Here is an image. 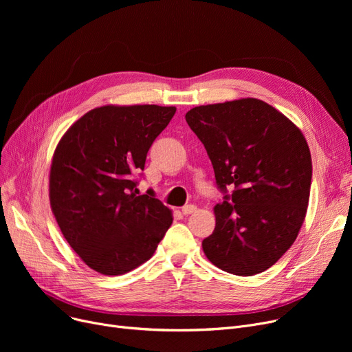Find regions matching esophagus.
<instances>
[{"label":"esophagus","mask_w":352,"mask_h":352,"mask_svg":"<svg viewBox=\"0 0 352 352\" xmlns=\"http://www.w3.org/2000/svg\"><path fill=\"white\" fill-rule=\"evenodd\" d=\"M182 214L184 215H190V214H192V212H195L197 211V207L195 206H192V204H190V206H186V207H182Z\"/></svg>","instance_id":"esophagus-1"}]
</instances>
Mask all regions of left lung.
<instances>
[{
	"instance_id": "8db88e82",
	"label": "left lung",
	"mask_w": 352,
	"mask_h": 352,
	"mask_svg": "<svg viewBox=\"0 0 352 352\" xmlns=\"http://www.w3.org/2000/svg\"><path fill=\"white\" fill-rule=\"evenodd\" d=\"M204 144L224 201L202 241L208 260L250 276L272 267L294 244L307 214L312 162L301 129L272 105L241 98L186 114ZM234 188L226 194V187Z\"/></svg>"
}]
</instances>
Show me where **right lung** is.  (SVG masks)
Returning a JSON list of instances; mask_svg holds the SVG:
<instances>
[{
  "label": "right lung",
  "instance_id": "right-lung-1",
  "mask_svg": "<svg viewBox=\"0 0 352 352\" xmlns=\"http://www.w3.org/2000/svg\"><path fill=\"white\" fill-rule=\"evenodd\" d=\"M175 107L104 105L74 122L55 148L50 204L81 260L102 275H122L154 255L173 212L138 195L133 175L174 117Z\"/></svg>",
  "mask_w": 352,
  "mask_h": 352
}]
</instances>
